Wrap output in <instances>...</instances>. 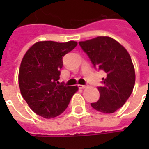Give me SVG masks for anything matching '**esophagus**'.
I'll list each match as a JSON object with an SVG mask.
<instances>
[{
    "label": "esophagus",
    "instance_id": "1",
    "mask_svg": "<svg viewBox=\"0 0 149 149\" xmlns=\"http://www.w3.org/2000/svg\"><path fill=\"white\" fill-rule=\"evenodd\" d=\"M77 86L78 88H81V89H84V88L88 87V85H83V84H78Z\"/></svg>",
    "mask_w": 149,
    "mask_h": 149
}]
</instances>
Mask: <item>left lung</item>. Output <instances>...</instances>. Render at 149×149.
Segmentation results:
<instances>
[{"label": "left lung", "mask_w": 149, "mask_h": 149, "mask_svg": "<svg viewBox=\"0 0 149 149\" xmlns=\"http://www.w3.org/2000/svg\"><path fill=\"white\" fill-rule=\"evenodd\" d=\"M95 68L103 70L102 86L97 87L100 98L91 106L98 112L113 113L128 100L135 85V70L130 55L116 40L97 37L79 42Z\"/></svg>", "instance_id": "obj_1"}]
</instances>
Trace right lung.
I'll use <instances>...</instances> for the list:
<instances>
[{"label": "right lung", "instance_id": "add662e5", "mask_svg": "<svg viewBox=\"0 0 149 149\" xmlns=\"http://www.w3.org/2000/svg\"><path fill=\"white\" fill-rule=\"evenodd\" d=\"M77 43L39 41L28 50L19 70V87L29 106L44 118H54L64 112L77 86L60 83L63 57Z\"/></svg>", "mask_w": 149, "mask_h": 149}]
</instances>
